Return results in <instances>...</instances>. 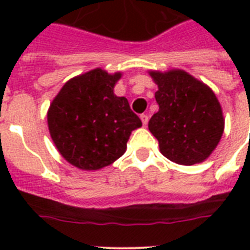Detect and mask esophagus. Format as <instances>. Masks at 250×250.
<instances>
[{
	"instance_id": "esophagus-1",
	"label": "esophagus",
	"mask_w": 250,
	"mask_h": 250,
	"mask_svg": "<svg viewBox=\"0 0 250 250\" xmlns=\"http://www.w3.org/2000/svg\"><path fill=\"white\" fill-rule=\"evenodd\" d=\"M140 119H141V122H143V125H148L149 117H148V115H146V114H141V115H140Z\"/></svg>"
}]
</instances>
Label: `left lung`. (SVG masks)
<instances>
[{"label": "left lung", "mask_w": 250, "mask_h": 250, "mask_svg": "<svg viewBox=\"0 0 250 250\" xmlns=\"http://www.w3.org/2000/svg\"><path fill=\"white\" fill-rule=\"evenodd\" d=\"M160 106L149 131L166 158L179 165L200 164L217 148L225 129L221 104L209 86L183 70L150 71Z\"/></svg>", "instance_id": "1"}]
</instances>
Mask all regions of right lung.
<instances>
[{
	"mask_svg": "<svg viewBox=\"0 0 250 250\" xmlns=\"http://www.w3.org/2000/svg\"><path fill=\"white\" fill-rule=\"evenodd\" d=\"M121 72L94 68L62 86L48 110L49 132L64 160L82 170L109 166L141 127L125 97L114 94Z\"/></svg>",
	"mask_w": 250,
	"mask_h": 250,
	"instance_id": "right-lung-1",
	"label": "right lung"
}]
</instances>
